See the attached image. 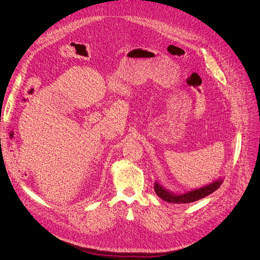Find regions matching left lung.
Wrapping results in <instances>:
<instances>
[{"mask_svg": "<svg viewBox=\"0 0 260 260\" xmlns=\"http://www.w3.org/2000/svg\"><path fill=\"white\" fill-rule=\"evenodd\" d=\"M222 182H223L222 178H218L212 181V182L204 186L193 188V190L186 191L183 193H176L168 190V188H166L162 184H160L158 181H156L154 184V190L156 194L158 195V198H160L165 202L172 203V204H186V203H192V202L206 198V196H208L209 194L214 193L216 190H218L219 186L222 184Z\"/></svg>", "mask_w": 260, "mask_h": 260, "instance_id": "8db88e82", "label": "left lung"}]
</instances>
